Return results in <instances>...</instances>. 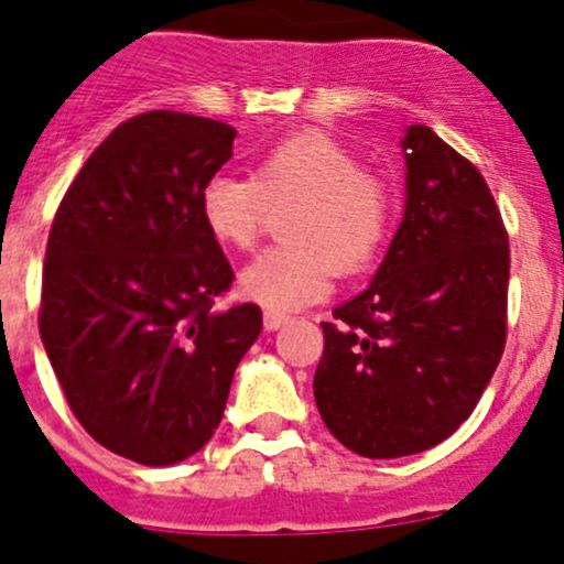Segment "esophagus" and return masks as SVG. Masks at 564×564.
I'll return each instance as SVG.
<instances>
[{
	"label": "esophagus",
	"mask_w": 564,
	"mask_h": 564,
	"mask_svg": "<svg viewBox=\"0 0 564 564\" xmlns=\"http://www.w3.org/2000/svg\"><path fill=\"white\" fill-rule=\"evenodd\" d=\"M289 322L286 314H281V311H264V327L267 330H278V327H283Z\"/></svg>",
	"instance_id": "obj_1"
}]
</instances>
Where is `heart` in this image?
<instances>
[{
	"label": "heart",
	"instance_id": "obj_1",
	"mask_svg": "<svg viewBox=\"0 0 564 564\" xmlns=\"http://www.w3.org/2000/svg\"><path fill=\"white\" fill-rule=\"evenodd\" d=\"M286 248L270 250L239 278V289L270 311H297L325 297L333 278L366 272L391 231L388 184L322 131H300L259 156L250 178L212 176L200 189V220L217 245L248 253L270 215Z\"/></svg>",
	"mask_w": 564,
	"mask_h": 564
}]
</instances>
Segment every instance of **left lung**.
I'll list each match as a JSON object with an SVG mask.
<instances>
[{"instance_id":"obj_1","label":"left lung","mask_w":564,"mask_h":564,"mask_svg":"<svg viewBox=\"0 0 564 564\" xmlns=\"http://www.w3.org/2000/svg\"><path fill=\"white\" fill-rule=\"evenodd\" d=\"M404 217L366 292L322 322V421L360 457L449 438L477 408L507 341L510 242L482 173L430 126L402 140Z\"/></svg>"}]
</instances>
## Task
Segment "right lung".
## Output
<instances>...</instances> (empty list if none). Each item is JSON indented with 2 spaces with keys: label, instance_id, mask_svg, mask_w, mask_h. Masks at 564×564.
<instances>
[{
  "label": "right lung",
  "instance_id": "add662e5",
  "mask_svg": "<svg viewBox=\"0 0 564 564\" xmlns=\"http://www.w3.org/2000/svg\"><path fill=\"white\" fill-rule=\"evenodd\" d=\"M234 137L171 109L123 120L48 231L37 327L54 375L90 438L143 466L206 446L261 333L259 305H215L234 270L200 220Z\"/></svg>",
  "mask_w": 564,
  "mask_h": 564
}]
</instances>
